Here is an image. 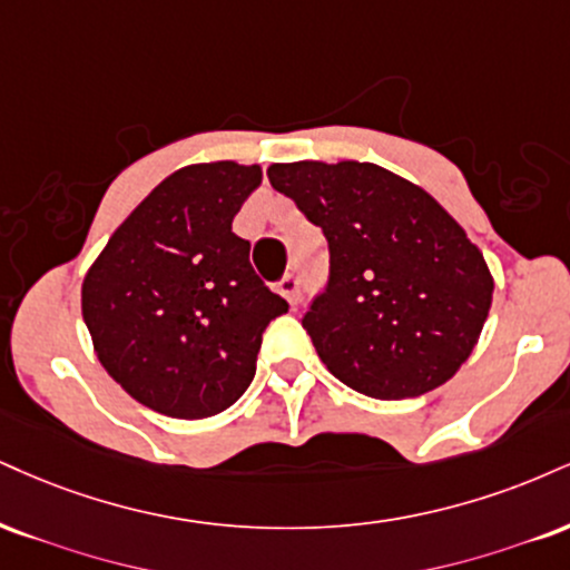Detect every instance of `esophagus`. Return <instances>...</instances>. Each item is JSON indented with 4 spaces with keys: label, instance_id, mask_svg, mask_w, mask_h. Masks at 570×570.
I'll list each match as a JSON object with an SVG mask.
<instances>
[{
    "label": "esophagus",
    "instance_id": "esophagus-1",
    "mask_svg": "<svg viewBox=\"0 0 570 570\" xmlns=\"http://www.w3.org/2000/svg\"><path fill=\"white\" fill-rule=\"evenodd\" d=\"M278 294L289 305L299 303V281H297V276H294V273H286V276L278 281Z\"/></svg>",
    "mask_w": 570,
    "mask_h": 570
}]
</instances>
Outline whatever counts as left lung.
I'll return each instance as SVG.
<instances>
[{
	"label": "left lung",
	"instance_id": "8db88e82",
	"mask_svg": "<svg viewBox=\"0 0 570 570\" xmlns=\"http://www.w3.org/2000/svg\"><path fill=\"white\" fill-rule=\"evenodd\" d=\"M267 180L328 242V284L303 326L326 368L368 397L441 387L489 318V265L420 185L368 161L271 164Z\"/></svg>",
	"mask_w": 570,
	"mask_h": 570
}]
</instances>
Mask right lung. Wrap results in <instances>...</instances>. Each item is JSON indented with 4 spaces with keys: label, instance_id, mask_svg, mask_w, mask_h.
Segmentation results:
<instances>
[{
    "label": "right lung",
    "instance_id": "right-lung-1",
    "mask_svg": "<svg viewBox=\"0 0 570 570\" xmlns=\"http://www.w3.org/2000/svg\"><path fill=\"white\" fill-rule=\"evenodd\" d=\"M257 164L212 161L156 185L81 284V315L108 374L142 406L204 420L255 380L263 332L289 311L249 265L233 217Z\"/></svg>",
    "mask_w": 570,
    "mask_h": 570
}]
</instances>
